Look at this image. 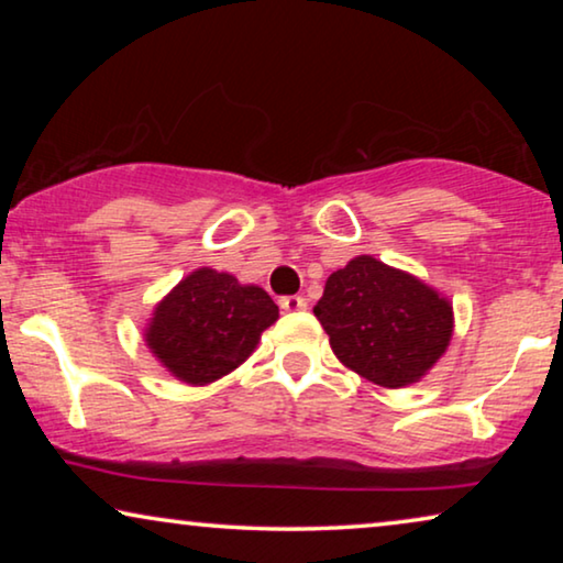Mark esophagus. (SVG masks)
<instances>
[{
  "label": "esophagus",
  "instance_id": "obj_1",
  "mask_svg": "<svg viewBox=\"0 0 563 563\" xmlns=\"http://www.w3.org/2000/svg\"><path fill=\"white\" fill-rule=\"evenodd\" d=\"M279 305H282L284 312H299V310H305V307H307V299L299 297V295H289V297H282Z\"/></svg>",
  "mask_w": 563,
  "mask_h": 563
}]
</instances>
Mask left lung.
<instances>
[{"label": "left lung", "instance_id": "8db88e82", "mask_svg": "<svg viewBox=\"0 0 563 563\" xmlns=\"http://www.w3.org/2000/svg\"><path fill=\"white\" fill-rule=\"evenodd\" d=\"M314 318L343 366L389 389L420 382L453 335L449 299L374 256L328 276Z\"/></svg>", "mask_w": 563, "mask_h": 563}]
</instances>
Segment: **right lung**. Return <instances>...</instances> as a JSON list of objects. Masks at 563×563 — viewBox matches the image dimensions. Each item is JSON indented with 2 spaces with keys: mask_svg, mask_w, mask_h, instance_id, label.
Segmentation results:
<instances>
[{
  "mask_svg": "<svg viewBox=\"0 0 563 563\" xmlns=\"http://www.w3.org/2000/svg\"><path fill=\"white\" fill-rule=\"evenodd\" d=\"M276 318L279 307L264 289L205 266L156 305L145 343L176 379L205 387L241 366Z\"/></svg>",
  "mask_w": 563,
  "mask_h": 563,
  "instance_id": "right-lung-1",
  "label": "right lung"
}]
</instances>
